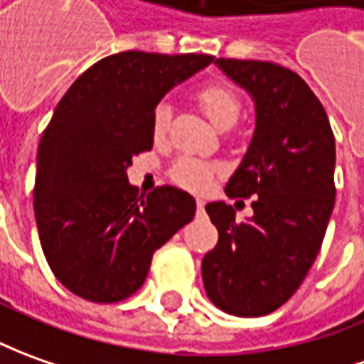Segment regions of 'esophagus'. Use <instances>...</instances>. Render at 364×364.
<instances>
[{
	"mask_svg": "<svg viewBox=\"0 0 364 364\" xmlns=\"http://www.w3.org/2000/svg\"><path fill=\"white\" fill-rule=\"evenodd\" d=\"M204 206H206V202H204V200H196V212H198V215L204 214Z\"/></svg>",
	"mask_w": 364,
	"mask_h": 364,
	"instance_id": "34e87169",
	"label": "esophagus"
}]
</instances>
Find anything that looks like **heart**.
I'll return each mask as SVG.
<instances>
[{
    "label": "heart",
    "instance_id": "obj_1",
    "mask_svg": "<svg viewBox=\"0 0 364 364\" xmlns=\"http://www.w3.org/2000/svg\"><path fill=\"white\" fill-rule=\"evenodd\" d=\"M198 107L206 114L210 122H214L218 129L234 127L242 114V97L234 87L225 82H208L196 92ZM170 127V109L166 105H158L152 112V139L154 142H164ZM220 172L218 164L204 162L198 158H180L170 168V178L178 186L188 190H206L214 176Z\"/></svg>",
    "mask_w": 364,
    "mask_h": 364
}]
</instances>
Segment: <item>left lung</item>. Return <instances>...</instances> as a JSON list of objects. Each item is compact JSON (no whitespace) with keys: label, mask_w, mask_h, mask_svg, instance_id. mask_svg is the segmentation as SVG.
I'll return each instance as SVG.
<instances>
[{"label":"left lung","mask_w":364,"mask_h":364,"mask_svg":"<svg viewBox=\"0 0 364 364\" xmlns=\"http://www.w3.org/2000/svg\"><path fill=\"white\" fill-rule=\"evenodd\" d=\"M255 101V132L225 194L252 198L254 215L208 204L218 245L202 262L208 297L222 311L262 317L299 289L335 206V136L309 85L269 61L215 59Z\"/></svg>","instance_id":"1"}]
</instances>
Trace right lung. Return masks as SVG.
<instances>
[{
    "label": "right lung",
    "mask_w": 364,
    "mask_h": 364,
    "mask_svg": "<svg viewBox=\"0 0 364 364\" xmlns=\"http://www.w3.org/2000/svg\"><path fill=\"white\" fill-rule=\"evenodd\" d=\"M214 61L206 53L122 51L91 65L65 92L37 150L33 208L55 277L87 301L140 289L152 254L196 214L174 186H130L132 156L152 149V112L176 82Z\"/></svg>",
    "instance_id": "1"
}]
</instances>
